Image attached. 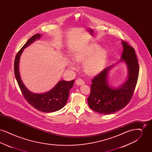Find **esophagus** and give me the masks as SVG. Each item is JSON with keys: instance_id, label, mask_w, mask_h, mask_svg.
Listing matches in <instances>:
<instances>
[{"instance_id": "1", "label": "esophagus", "mask_w": 152, "mask_h": 152, "mask_svg": "<svg viewBox=\"0 0 152 152\" xmlns=\"http://www.w3.org/2000/svg\"><path fill=\"white\" fill-rule=\"evenodd\" d=\"M84 81L81 79H77L76 80V84L77 85V86H81V85H83L84 84Z\"/></svg>"}]
</instances>
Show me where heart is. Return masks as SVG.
Wrapping results in <instances>:
<instances>
[{"mask_svg":"<svg viewBox=\"0 0 152 152\" xmlns=\"http://www.w3.org/2000/svg\"><path fill=\"white\" fill-rule=\"evenodd\" d=\"M107 52L104 48H100L97 44H91L75 55L74 60L77 63H84L83 68L86 72L92 75L100 72L105 64ZM72 69L76 66L70 64Z\"/></svg>","mask_w":152,"mask_h":152,"instance_id":"heart-1","label":"heart"}]
</instances>
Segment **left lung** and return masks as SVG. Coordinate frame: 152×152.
<instances>
[{
	"label": "left lung",
	"instance_id": "obj_1",
	"mask_svg": "<svg viewBox=\"0 0 152 152\" xmlns=\"http://www.w3.org/2000/svg\"><path fill=\"white\" fill-rule=\"evenodd\" d=\"M123 54L120 61H124L128 68V78L118 88L109 86L108 73L114 65L105 68L92 80L91 94L88 100L89 107L94 112L109 115L124 108L130 101L137 84L139 64L135 51L122 40Z\"/></svg>",
	"mask_w": 152,
	"mask_h": 152
}]
</instances>
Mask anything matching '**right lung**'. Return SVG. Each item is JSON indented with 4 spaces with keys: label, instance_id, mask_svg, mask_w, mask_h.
<instances>
[{
    "label": "right lung",
    "instance_id": "1",
    "mask_svg": "<svg viewBox=\"0 0 152 152\" xmlns=\"http://www.w3.org/2000/svg\"><path fill=\"white\" fill-rule=\"evenodd\" d=\"M40 34L32 36L16 55L14 62L15 75L24 97L31 105L39 111L51 113L58 111L65 106L69 94V90L72 88L75 80L71 81L60 80L48 92L43 94H35L30 92L24 85L20 76L19 64L22 52L30 44L39 39Z\"/></svg>",
    "mask_w": 152,
    "mask_h": 152
}]
</instances>
